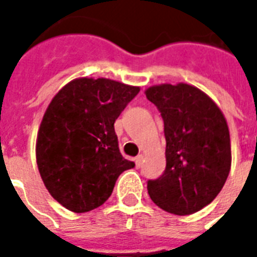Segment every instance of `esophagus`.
Instances as JSON below:
<instances>
[{
	"instance_id": "obj_1",
	"label": "esophagus",
	"mask_w": 257,
	"mask_h": 257,
	"mask_svg": "<svg viewBox=\"0 0 257 257\" xmlns=\"http://www.w3.org/2000/svg\"><path fill=\"white\" fill-rule=\"evenodd\" d=\"M135 164H136V168L142 167V164H143V156L142 154L135 158Z\"/></svg>"
}]
</instances>
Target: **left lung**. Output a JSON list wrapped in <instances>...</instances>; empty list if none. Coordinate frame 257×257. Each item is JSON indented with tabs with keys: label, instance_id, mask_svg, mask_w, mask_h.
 I'll return each mask as SVG.
<instances>
[{
	"label": "left lung",
	"instance_id": "obj_1",
	"mask_svg": "<svg viewBox=\"0 0 257 257\" xmlns=\"http://www.w3.org/2000/svg\"><path fill=\"white\" fill-rule=\"evenodd\" d=\"M164 119L167 168L147 190L173 215H191L220 193L231 168L228 125L215 101L197 86L161 84L145 90Z\"/></svg>",
	"mask_w": 257,
	"mask_h": 257
}]
</instances>
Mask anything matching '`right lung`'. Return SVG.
I'll list each match as a JSON object with an SVG mask.
<instances>
[{"label":"right lung","mask_w":257,"mask_h":257,"mask_svg":"<svg viewBox=\"0 0 257 257\" xmlns=\"http://www.w3.org/2000/svg\"><path fill=\"white\" fill-rule=\"evenodd\" d=\"M139 86L108 78H75L55 95L38 129L36 157L45 187L64 208L84 213L106 202L125 160L114 122Z\"/></svg>","instance_id":"obj_1"}]
</instances>
